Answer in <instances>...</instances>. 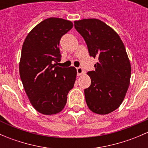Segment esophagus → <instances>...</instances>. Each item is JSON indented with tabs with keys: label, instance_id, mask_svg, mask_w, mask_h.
I'll return each instance as SVG.
<instances>
[{
	"label": "esophagus",
	"instance_id": "obj_1",
	"mask_svg": "<svg viewBox=\"0 0 148 148\" xmlns=\"http://www.w3.org/2000/svg\"><path fill=\"white\" fill-rule=\"evenodd\" d=\"M77 75L78 76L82 75V74L84 73V70L82 69V67H78V68H77Z\"/></svg>",
	"mask_w": 148,
	"mask_h": 148
}]
</instances>
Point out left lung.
<instances>
[{
	"label": "left lung",
	"instance_id": "left-lung-1",
	"mask_svg": "<svg viewBox=\"0 0 148 148\" xmlns=\"http://www.w3.org/2000/svg\"><path fill=\"white\" fill-rule=\"evenodd\" d=\"M74 27L84 39L89 55L97 58L95 71H88L91 85L84 89L91 111L107 114L117 110L127 92L131 65L120 36L96 18L74 21Z\"/></svg>",
	"mask_w": 148,
	"mask_h": 148
}]
</instances>
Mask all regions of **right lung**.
<instances>
[{"instance_id": "1", "label": "right lung", "mask_w": 148, "mask_h": 148, "mask_svg": "<svg viewBox=\"0 0 148 148\" xmlns=\"http://www.w3.org/2000/svg\"><path fill=\"white\" fill-rule=\"evenodd\" d=\"M72 27L70 21L45 19L28 33L22 46L21 79L31 104L43 114H57L64 108L67 95L76 81L75 67L55 64L61 60V38Z\"/></svg>"}]
</instances>
